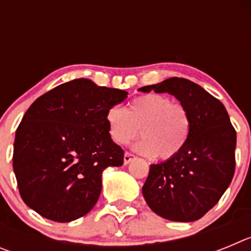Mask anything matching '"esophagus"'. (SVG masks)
Segmentation results:
<instances>
[{"instance_id":"obj_1","label":"esophagus","mask_w":251,"mask_h":251,"mask_svg":"<svg viewBox=\"0 0 251 251\" xmlns=\"http://www.w3.org/2000/svg\"><path fill=\"white\" fill-rule=\"evenodd\" d=\"M136 158V156H134V154H132V153H129V152H126L124 153V165H128V163H129L130 161H133V159Z\"/></svg>"}]
</instances>
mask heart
I'll return each mask as SVG.
<instances>
[{
	"mask_svg": "<svg viewBox=\"0 0 251 251\" xmlns=\"http://www.w3.org/2000/svg\"><path fill=\"white\" fill-rule=\"evenodd\" d=\"M108 133L113 142L123 145L138 134L143 138L133 143L137 152L162 159L177 156L185 147L191 117L182 104L172 103L161 94H146L133 99L129 110L119 105L110 106L105 115Z\"/></svg>",
	"mask_w": 251,
	"mask_h": 251,
	"instance_id": "heart-1",
	"label": "heart"
}]
</instances>
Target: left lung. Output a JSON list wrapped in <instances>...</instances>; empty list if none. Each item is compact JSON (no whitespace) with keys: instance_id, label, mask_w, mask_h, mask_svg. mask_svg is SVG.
Wrapping results in <instances>:
<instances>
[{"instance_id":"1","label":"left lung","mask_w":251,"mask_h":251,"mask_svg":"<svg viewBox=\"0 0 251 251\" xmlns=\"http://www.w3.org/2000/svg\"><path fill=\"white\" fill-rule=\"evenodd\" d=\"M139 90L174 95L191 117L183 150L167 161L151 165L142 187L146 202L167 220H199L216 205L234 176L236 132L229 114L219 99L183 77H170Z\"/></svg>"}]
</instances>
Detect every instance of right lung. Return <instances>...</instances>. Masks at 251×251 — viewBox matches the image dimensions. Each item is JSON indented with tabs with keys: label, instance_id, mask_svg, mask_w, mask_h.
<instances>
[{
	"label": "right lung",
	"instance_id": "1",
	"mask_svg": "<svg viewBox=\"0 0 251 251\" xmlns=\"http://www.w3.org/2000/svg\"><path fill=\"white\" fill-rule=\"evenodd\" d=\"M128 93L75 79L37 98L16 130L12 165L22 200L57 223L94 207L106 167L123 165L124 152L108 133L105 115Z\"/></svg>",
	"mask_w": 251,
	"mask_h": 251
}]
</instances>
